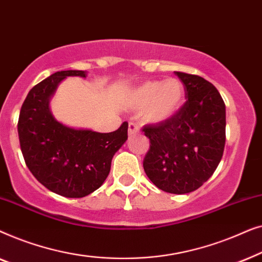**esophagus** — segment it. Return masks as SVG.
Segmentation results:
<instances>
[{"label": "esophagus", "instance_id": "34e87169", "mask_svg": "<svg viewBox=\"0 0 262 262\" xmlns=\"http://www.w3.org/2000/svg\"><path fill=\"white\" fill-rule=\"evenodd\" d=\"M139 134V127L134 123L128 124V137H132V136Z\"/></svg>", "mask_w": 262, "mask_h": 262}]
</instances>
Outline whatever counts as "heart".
Listing matches in <instances>:
<instances>
[{
    "label": "heart",
    "instance_id": "b5f03b06",
    "mask_svg": "<svg viewBox=\"0 0 262 262\" xmlns=\"http://www.w3.org/2000/svg\"><path fill=\"white\" fill-rule=\"evenodd\" d=\"M185 85L179 78L146 81L136 87L128 102L136 110H143L142 117L149 124H163L179 113L185 102Z\"/></svg>",
    "mask_w": 262,
    "mask_h": 262
}]
</instances>
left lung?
<instances>
[{"label":"left lung","mask_w":262,"mask_h":262,"mask_svg":"<svg viewBox=\"0 0 262 262\" xmlns=\"http://www.w3.org/2000/svg\"><path fill=\"white\" fill-rule=\"evenodd\" d=\"M187 101L163 124L145 125L150 149L143 161L156 187L174 194L198 189L214 173L225 145V105L205 78L175 71Z\"/></svg>","instance_id":"left-lung-1"}]
</instances>
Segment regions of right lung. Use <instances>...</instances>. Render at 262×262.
Returning <instances> with one entry per match:
<instances>
[{
	"label": "right lung",
	"mask_w": 262,
	"mask_h": 262,
	"mask_svg": "<svg viewBox=\"0 0 262 262\" xmlns=\"http://www.w3.org/2000/svg\"><path fill=\"white\" fill-rule=\"evenodd\" d=\"M85 77L82 70L57 71L28 93L21 107L17 134L25 162L34 178L50 191L67 198H82L98 189L111 162L127 139V123L101 134L67 126L52 116L50 101L60 82Z\"/></svg>",
	"instance_id": "obj_1"
}]
</instances>
